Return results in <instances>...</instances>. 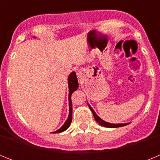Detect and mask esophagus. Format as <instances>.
<instances>
[{"mask_svg": "<svg viewBox=\"0 0 160 160\" xmlns=\"http://www.w3.org/2000/svg\"><path fill=\"white\" fill-rule=\"evenodd\" d=\"M78 77H81V75H82V73H81V72H78Z\"/></svg>", "mask_w": 160, "mask_h": 160, "instance_id": "obj_1", "label": "esophagus"}]
</instances>
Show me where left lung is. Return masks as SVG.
<instances>
[{"mask_svg": "<svg viewBox=\"0 0 160 160\" xmlns=\"http://www.w3.org/2000/svg\"><path fill=\"white\" fill-rule=\"evenodd\" d=\"M88 106H89V107H90V110H91V111H92L93 115H94V119H95L96 122H98V124H100V125L102 126V127H105V128H119V127H123V126H126V125H128V124H129V123L114 124V123H110V122H105L104 120H102V118H100L98 116L97 114H96V113L94 112V110L91 108V107H90L89 104H88Z\"/></svg>", "mask_w": 160, "mask_h": 160, "instance_id": "1", "label": "left lung"}]
</instances>
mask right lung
<instances>
[{
  "instance_id": "add662e5",
  "label": "right lung",
  "mask_w": 160,
  "mask_h": 160,
  "mask_svg": "<svg viewBox=\"0 0 160 160\" xmlns=\"http://www.w3.org/2000/svg\"><path fill=\"white\" fill-rule=\"evenodd\" d=\"M68 86H69V103H70V113H69V117H68L67 120L64 123V125L58 129V131H54L53 133H60L62 131H66L69 127H70V123L72 121V102H71V94H73V91H75L78 87V82L77 76H76L75 72H72L70 74V76L68 77Z\"/></svg>"
}]
</instances>
